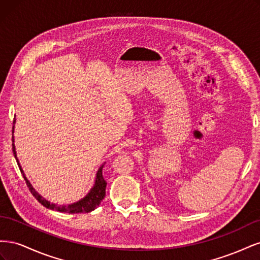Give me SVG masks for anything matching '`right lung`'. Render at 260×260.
<instances>
[{"label": "right lung", "mask_w": 260, "mask_h": 260, "mask_svg": "<svg viewBox=\"0 0 260 260\" xmlns=\"http://www.w3.org/2000/svg\"><path fill=\"white\" fill-rule=\"evenodd\" d=\"M13 123H15V119L13 121ZM13 132H14V125H13ZM13 142H14V137H13ZM13 145V152H14V156L15 158L17 160L18 164V167L19 170L21 171V174L23 176V179L26 181V184L29 187V191L31 192L35 196V199L39 202L41 203L42 205L46 208L49 209H53V210H57V211H62V212H68V214H81V212H90L92 210L95 209L101 202L103 201V199L105 198V190H106V181L103 178V175H102V169H103V166H102L98 174H96V180H95V184L92 187V190L90 191V193L85 196V198L79 202H77L75 204H72V205H68V206H57L55 205V204H52L50 202H48L46 200H44L41 195H39L35 188L31 186L30 182L27 180V178L25 177V174H23V171L20 167L19 161L17 159V156H16V152H15V145Z\"/></svg>", "instance_id": "add662e5"}]
</instances>
